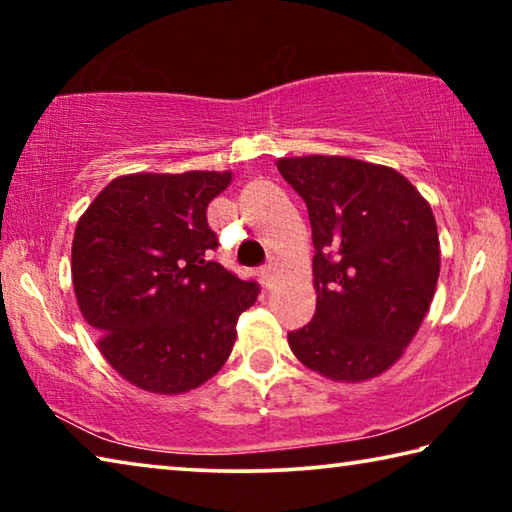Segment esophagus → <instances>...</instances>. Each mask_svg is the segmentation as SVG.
I'll return each mask as SVG.
<instances>
[{"label": "esophagus", "mask_w": 512, "mask_h": 512, "mask_svg": "<svg viewBox=\"0 0 512 512\" xmlns=\"http://www.w3.org/2000/svg\"><path fill=\"white\" fill-rule=\"evenodd\" d=\"M275 271H277V266L273 264V262H268L266 266H262V277H264V282H266V287H273V282H275Z\"/></svg>", "instance_id": "1"}]
</instances>
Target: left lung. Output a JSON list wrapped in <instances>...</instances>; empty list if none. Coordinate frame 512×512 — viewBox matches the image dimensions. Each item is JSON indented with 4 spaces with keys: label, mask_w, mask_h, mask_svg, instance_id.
I'll list each match as a JSON object with an SVG mask.
<instances>
[{
    "label": "left lung",
    "mask_w": 512,
    "mask_h": 512,
    "mask_svg": "<svg viewBox=\"0 0 512 512\" xmlns=\"http://www.w3.org/2000/svg\"><path fill=\"white\" fill-rule=\"evenodd\" d=\"M275 164L307 203L316 248V314L289 334V348L332 381L377 377L402 357L436 293L431 205L384 164L343 155Z\"/></svg>",
    "instance_id": "8db88e82"
}]
</instances>
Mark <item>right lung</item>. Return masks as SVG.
Returning a JSON list of instances; mask_svg holds the SVG:
<instances>
[{
  "label": "right lung",
  "instance_id": "1",
  "mask_svg": "<svg viewBox=\"0 0 512 512\" xmlns=\"http://www.w3.org/2000/svg\"><path fill=\"white\" fill-rule=\"evenodd\" d=\"M232 171L128 173L76 223L72 282L99 352L149 393L180 395L228 361L257 284L210 262L207 205Z\"/></svg>",
  "mask_w": 512,
  "mask_h": 512
}]
</instances>
